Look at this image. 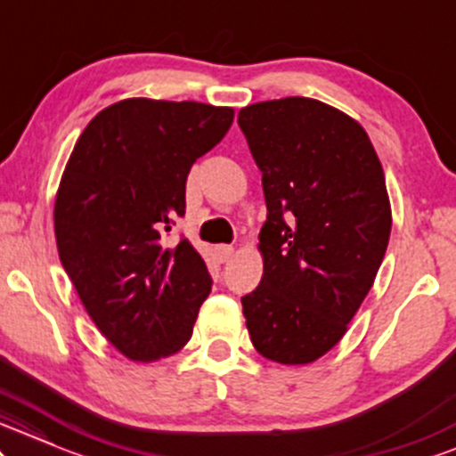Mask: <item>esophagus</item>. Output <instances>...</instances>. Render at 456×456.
Instances as JSON below:
<instances>
[{
    "label": "esophagus",
    "instance_id": "34e87169",
    "mask_svg": "<svg viewBox=\"0 0 456 456\" xmlns=\"http://www.w3.org/2000/svg\"><path fill=\"white\" fill-rule=\"evenodd\" d=\"M216 256L219 262H228L234 256V248H230V245H217Z\"/></svg>",
    "mask_w": 456,
    "mask_h": 456
}]
</instances>
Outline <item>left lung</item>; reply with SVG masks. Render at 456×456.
Returning a JSON list of instances; mask_svg holds the SVG:
<instances>
[{"mask_svg":"<svg viewBox=\"0 0 456 456\" xmlns=\"http://www.w3.org/2000/svg\"><path fill=\"white\" fill-rule=\"evenodd\" d=\"M262 173L265 275L240 298L251 344L281 365H307L346 335L388 248L390 202L367 132L312 98L240 109Z\"/></svg>","mask_w":456,"mask_h":456,"instance_id":"obj_1","label":"left lung"}]
</instances>
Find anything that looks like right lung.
I'll return each mask as SVG.
<instances>
[{
  "mask_svg": "<svg viewBox=\"0 0 456 456\" xmlns=\"http://www.w3.org/2000/svg\"><path fill=\"white\" fill-rule=\"evenodd\" d=\"M232 109L200 102L123 100L85 127L55 200L63 269L102 335L132 361L170 356L190 341L213 280L185 237L191 164L232 126Z\"/></svg>",
  "mask_w": 456,
  "mask_h": 456,
  "instance_id": "1",
  "label": "right lung"
}]
</instances>
